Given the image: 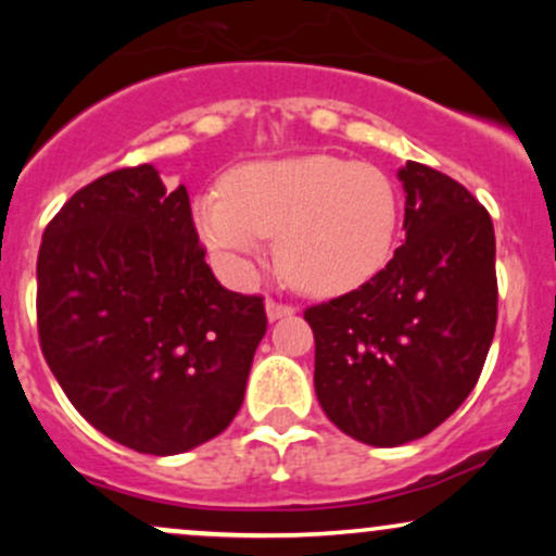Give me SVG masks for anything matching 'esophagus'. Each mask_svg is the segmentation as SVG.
Returning a JSON list of instances; mask_svg holds the SVG:
<instances>
[{
    "label": "esophagus",
    "instance_id": "1",
    "mask_svg": "<svg viewBox=\"0 0 556 556\" xmlns=\"http://www.w3.org/2000/svg\"><path fill=\"white\" fill-rule=\"evenodd\" d=\"M266 314H269L271 321H277V318H285V316L295 314V305L269 298V300H266Z\"/></svg>",
    "mask_w": 556,
    "mask_h": 556
}]
</instances>
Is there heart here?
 Returning a JSON list of instances; mask_svg holds the SVG:
<instances>
[{"label": "heart", "mask_w": 556, "mask_h": 556, "mask_svg": "<svg viewBox=\"0 0 556 556\" xmlns=\"http://www.w3.org/2000/svg\"><path fill=\"white\" fill-rule=\"evenodd\" d=\"M397 222V188L384 172L331 154L245 164L229 172L227 190L195 203L198 232L225 264L238 269L277 235L279 269L316 295L371 279L392 253Z\"/></svg>", "instance_id": "1"}]
</instances>
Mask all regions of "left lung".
<instances>
[{"label": "left lung", "instance_id": "left-lung-1", "mask_svg": "<svg viewBox=\"0 0 556 556\" xmlns=\"http://www.w3.org/2000/svg\"><path fill=\"white\" fill-rule=\"evenodd\" d=\"M405 242L348 295L305 308L316 397L331 424L400 446L444 424L473 392L496 329V240L468 188L426 164L400 169Z\"/></svg>", "mask_w": 556, "mask_h": 556}]
</instances>
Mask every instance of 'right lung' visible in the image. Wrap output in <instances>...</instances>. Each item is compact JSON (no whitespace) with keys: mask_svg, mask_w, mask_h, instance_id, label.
Returning a JSON list of instances; mask_svg holds the SVG:
<instances>
[{"mask_svg":"<svg viewBox=\"0 0 556 556\" xmlns=\"http://www.w3.org/2000/svg\"><path fill=\"white\" fill-rule=\"evenodd\" d=\"M185 185L151 164L80 188L43 229L38 342L93 429L177 455L232 424L261 337V295L216 282Z\"/></svg>","mask_w":556,"mask_h":556,"instance_id":"right-lung-1","label":"right lung"}]
</instances>
